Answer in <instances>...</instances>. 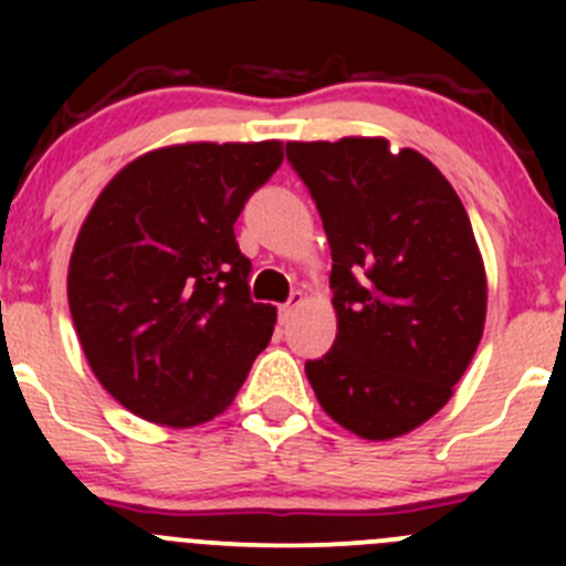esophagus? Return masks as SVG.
I'll list each match as a JSON object with an SVG mask.
<instances>
[{
	"label": "esophagus",
	"mask_w": 566,
	"mask_h": 566,
	"mask_svg": "<svg viewBox=\"0 0 566 566\" xmlns=\"http://www.w3.org/2000/svg\"><path fill=\"white\" fill-rule=\"evenodd\" d=\"M301 304H304V293H301V290H295V293L290 295L287 304L279 306V319H282V323H287V319L295 315V310H298Z\"/></svg>",
	"instance_id": "34e87169"
}]
</instances>
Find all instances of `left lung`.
<instances>
[{
	"instance_id": "left-lung-1",
	"label": "left lung",
	"mask_w": 566,
	"mask_h": 566,
	"mask_svg": "<svg viewBox=\"0 0 566 566\" xmlns=\"http://www.w3.org/2000/svg\"><path fill=\"white\" fill-rule=\"evenodd\" d=\"M331 247L336 339L306 361L319 405L367 441L436 416L484 331L488 282L465 208L421 153L386 139L287 142Z\"/></svg>"
}]
</instances>
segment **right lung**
I'll return each instance as SVG.
<instances>
[{
    "mask_svg": "<svg viewBox=\"0 0 566 566\" xmlns=\"http://www.w3.org/2000/svg\"><path fill=\"white\" fill-rule=\"evenodd\" d=\"M282 158V142L161 147L95 199L67 304L95 378L130 413L177 430L205 424L271 342L276 310L251 301L235 221Z\"/></svg>",
    "mask_w": 566,
    "mask_h": 566,
    "instance_id": "add662e5",
    "label": "right lung"
}]
</instances>
